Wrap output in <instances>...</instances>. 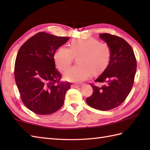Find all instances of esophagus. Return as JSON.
Wrapping results in <instances>:
<instances>
[{
  "instance_id": "34e87169",
  "label": "esophagus",
  "mask_w": 150,
  "mask_h": 150,
  "mask_svg": "<svg viewBox=\"0 0 150 150\" xmlns=\"http://www.w3.org/2000/svg\"><path fill=\"white\" fill-rule=\"evenodd\" d=\"M71 86V88H79V87H80V86H79V85H77V84H72Z\"/></svg>"
}]
</instances>
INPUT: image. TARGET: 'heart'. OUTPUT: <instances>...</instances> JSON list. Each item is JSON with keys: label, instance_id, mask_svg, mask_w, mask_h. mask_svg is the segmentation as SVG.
I'll return each mask as SVG.
<instances>
[{"label": "heart", "instance_id": "b5f03b06", "mask_svg": "<svg viewBox=\"0 0 150 150\" xmlns=\"http://www.w3.org/2000/svg\"><path fill=\"white\" fill-rule=\"evenodd\" d=\"M77 57V65L67 71L64 77L66 81L81 82L90 75H100L106 71L111 59V50L106 44L93 38L75 39L69 47L61 46L54 54V62L60 71L64 72Z\"/></svg>", "mask_w": 150, "mask_h": 150}]
</instances>
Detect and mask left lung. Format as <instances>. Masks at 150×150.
<instances>
[{
    "label": "left lung",
    "instance_id": "8db88e82",
    "mask_svg": "<svg viewBox=\"0 0 150 150\" xmlns=\"http://www.w3.org/2000/svg\"><path fill=\"white\" fill-rule=\"evenodd\" d=\"M99 37L110 47L111 59L107 69L95 81L103 83V86L90 84L93 91L86 103L95 109L107 111L119 106L131 91L137 60L132 46L122 38L109 33Z\"/></svg>",
    "mask_w": 150,
    "mask_h": 150
}]
</instances>
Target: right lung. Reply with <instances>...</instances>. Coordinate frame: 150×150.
<instances>
[{"label":"right lung","mask_w":150,"mask_h":150,"mask_svg":"<svg viewBox=\"0 0 150 150\" xmlns=\"http://www.w3.org/2000/svg\"><path fill=\"white\" fill-rule=\"evenodd\" d=\"M69 39L39 32L18 50L14 69L16 84L22 103L34 113L49 115L62 106L71 84L60 81L53 57Z\"/></svg>","instance_id":"obj_1"}]
</instances>
